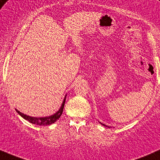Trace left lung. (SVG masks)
<instances>
[{"mask_svg":"<svg viewBox=\"0 0 160 160\" xmlns=\"http://www.w3.org/2000/svg\"><path fill=\"white\" fill-rule=\"evenodd\" d=\"M100 123H101V122H100ZM101 125H104V126H107V125H104V124H103V123H101Z\"/></svg>","mask_w":160,"mask_h":160,"instance_id":"obj_1","label":"left lung"}]
</instances>
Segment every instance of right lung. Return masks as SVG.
<instances>
[{"label": "right lung", "mask_w": 160, "mask_h": 160, "mask_svg": "<svg viewBox=\"0 0 160 160\" xmlns=\"http://www.w3.org/2000/svg\"><path fill=\"white\" fill-rule=\"evenodd\" d=\"M66 98V95L65 96V98H64V100L63 101H62V106H61L60 109L57 111L56 113H54L53 115H52V116H46V117H38V118L32 117V116H27V115L19 112V111L17 110V109H16V110H17L18 113L22 116L23 119L27 120V121H28L29 122H31L32 124H35V125H51V124L54 123L55 122H57V120L59 119V118H60L61 115H62V111H63L64 105H65Z\"/></svg>", "instance_id": "add662e5"}]
</instances>
